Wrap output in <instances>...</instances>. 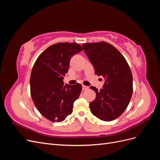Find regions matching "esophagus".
<instances>
[{
	"label": "esophagus",
	"instance_id": "1",
	"mask_svg": "<svg viewBox=\"0 0 160 160\" xmlns=\"http://www.w3.org/2000/svg\"><path fill=\"white\" fill-rule=\"evenodd\" d=\"M82 87H83V91H85V90H88V86H85V85H83V86H82Z\"/></svg>",
	"mask_w": 160,
	"mask_h": 160
}]
</instances>
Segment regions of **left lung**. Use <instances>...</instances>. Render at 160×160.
I'll return each instance as SVG.
<instances>
[{
	"label": "left lung",
	"instance_id": "1",
	"mask_svg": "<svg viewBox=\"0 0 160 160\" xmlns=\"http://www.w3.org/2000/svg\"><path fill=\"white\" fill-rule=\"evenodd\" d=\"M86 55L93 64L95 74L105 79L103 88L96 93L89 103L91 112L105 122L119 118L126 109L133 93V77L126 59L115 47L101 41L83 43Z\"/></svg>",
	"mask_w": 160,
	"mask_h": 160
}]
</instances>
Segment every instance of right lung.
<instances>
[{
    "mask_svg": "<svg viewBox=\"0 0 160 160\" xmlns=\"http://www.w3.org/2000/svg\"><path fill=\"white\" fill-rule=\"evenodd\" d=\"M83 50L78 43L58 42L38 57L31 71V95L40 113L52 122L64 121L72 112L82 86L63 85L71 58Z\"/></svg>",
    "mask_w": 160,
    "mask_h": 160,
    "instance_id": "right-lung-1",
    "label": "right lung"
}]
</instances>
